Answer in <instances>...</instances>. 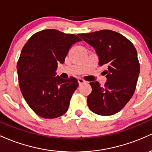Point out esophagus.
Segmentation results:
<instances>
[{
    "mask_svg": "<svg viewBox=\"0 0 152 152\" xmlns=\"http://www.w3.org/2000/svg\"><path fill=\"white\" fill-rule=\"evenodd\" d=\"M77 81H78V83H79L80 85L82 84H84V83H85V81L83 79H82V78H78Z\"/></svg>",
    "mask_w": 152,
    "mask_h": 152,
    "instance_id": "34e87169",
    "label": "esophagus"
}]
</instances>
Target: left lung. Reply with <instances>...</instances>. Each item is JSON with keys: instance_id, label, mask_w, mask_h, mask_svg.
Here are the masks:
<instances>
[{"instance_id": "obj_1", "label": "left lung", "mask_w": 152, "mask_h": 152, "mask_svg": "<svg viewBox=\"0 0 152 152\" xmlns=\"http://www.w3.org/2000/svg\"><path fill=\"white\" fill-rule=\"evenodd\" d=\"M85 42L95 49L100 66H106L107 81L103 87L91 82V93L88 105L100 115L117 113L130 100L135 91L140 72L137 52L125 37L110 30L79 34Z\"/></svg>"}]
</instances>
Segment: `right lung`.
Instances as JSON below:
<instances>
[{"instance_id": "add662e5", "label": "right lung", "mask_w": 152, "mask_h": 152, "mask_svg": "<svg viewBox=\"0 0 152 152\" xmlns=\"http://www.w3.org/2000/svg\"><path fill=\"white\" fill-rule=\"evenodd\" d=\"M82 39L55 29L37 32L27 41L17 63L18 83L23 98L39 116L54 118L67 111L78 82L56 76L72 46Z\"/></svg>"}]
</instances>
